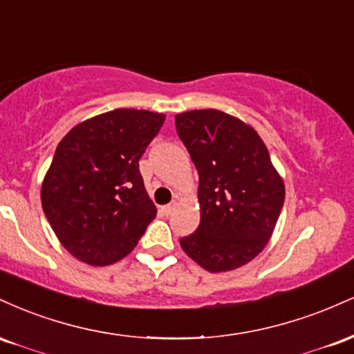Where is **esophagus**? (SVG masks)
I'll return each instance as SVG.
<instances>
[{
  "instance_id": "esophagus-1",
  "label": "esophagus",
  "mask_w": 354,
  "mask_h": 354,
  "mask_svg": "<svg viewBox=\"0 0 354 354\" xmlns=\"http://www.w3.org/2000/svg\"><path fill=\"white\" fill-rule=\"evenodd\" d=\"M173 209H174V203H171V205H166V206H163V208H161V211H163L166 216H168V214H171Z\"/></svg>"
}]
</instances>
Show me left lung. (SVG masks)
Here are the masks:
<instances>
[{"mask_svg":"<svg viewBox=\"0 0 354 354\" xmlns=\"http://www.w3.org/2000/svg\"><path fill=\"white\" fill-rule=\"evenodd\" d=\"M174 124L200 176V226L180 245L206 271L236 270L270 241L284 183L261 138L238 118L194 109L174 116Z\"/></svg>","mask_w":354,"mask_h":354,"instance_id":"left-lung-1","label":"left lung"}]
</instances>
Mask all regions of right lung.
I'll use <instances>...</instances> for the list:
<instances>
[{
	"label": "right lung",
	"instance_id": "obj_1",
	"mask_svg": "<svg viewBox=\"0 0 354 354\" xmlns=\"http://www.w3.org/2000/svg\"><path fill=\"white\" fill-rule=\"evenodd\" d=\"M163 123L161 113L120 108L76 124L59 141L41 205L61 245L80 261H120L156 216L140 158Z\"/></svg>",
	"mask_w": 354,
	"mask_h": 354
}]
</instances>
